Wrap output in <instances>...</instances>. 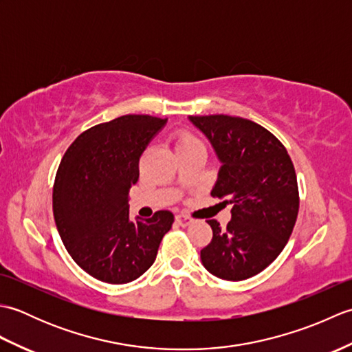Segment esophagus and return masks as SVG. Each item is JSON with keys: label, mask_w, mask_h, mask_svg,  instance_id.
<instances>
[{"label": "esophagus", "mask_w": 352, "mask_h": 352, "mask_svg": "<svg viewBox=\"0 0 352 352\" xmlns=\"http://www.w3.org/2000/svg\"><path fill=\"white\" fill-rule=\"evenodd\" d=\"M175 222L178 223V226H182V227H188V226H190L192 219L189 218V216H186V214H177L175 216Z\"/></svg>", "instance_id": "obj_1"}]
</instances>
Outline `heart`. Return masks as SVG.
<instances>
[{"mask_svg": "<svg viewBox=\"0 0 352 352\" xmlns=\"http://www.w3.org/2000/svg\"><path fill=\"white\" fill-rule=\"evenodd\" d=\"M198 144L199 140L195 136H192V134L188 131H182L178 133L175 138V151H182L184 148H189L192 145H198Z\"/></svg>", "mask_w": 352, "mask_h": 352, "instance_id": "1", "label": "heart"}]
</instances>
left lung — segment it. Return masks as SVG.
<instances>
[{"instance_id":"obj_1","label":"left lung","mask_w":352,"mask_h":352,"mask_svg":"<svg viewBox=\"0 0 352 352\" xmlns=\"http://www.w3.org/2000/svg\"><path fill=\"white\" fill-rule=\"evenodd\" d=\"M189 121L221 162L212 197L233 206L227 228L207 221L213 239L201 250V261L218 278L246 280L278 257L295 227L300 195L294 163L272 133L248 119L210 115Z\"/></svg>"}]
</instances>
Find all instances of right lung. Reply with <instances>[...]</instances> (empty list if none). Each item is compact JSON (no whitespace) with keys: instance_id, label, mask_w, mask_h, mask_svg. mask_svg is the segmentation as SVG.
Masks as SVG:
<instances>
[{"instance_id":"1","label":"right lung","mask_w":352,"mask_h":352,"mask_svg":"<svg viewBox=\"0 0 352 352\" xmlns=\"http://www.w3.org/2000/svg\"><path fill=\"white\" fill-rule=\"evenodd\" d=\"M168 119L125 115L81 133L65 153L52 189V212L65 248L94 278L125 284L154 263L174 222L168 210L130 221L129 192L139 159Z\"/></svg>"}]
</instances>
